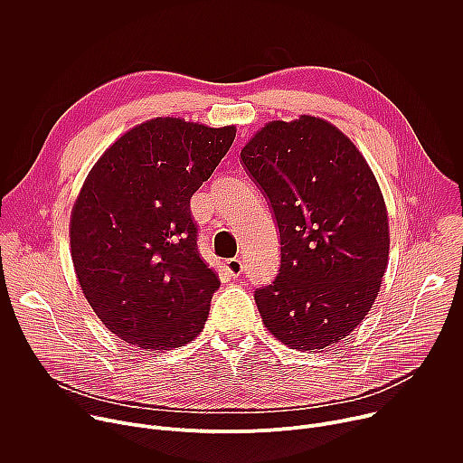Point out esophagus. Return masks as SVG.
Listing matches in <instances>:
<instances>
[{
    "mask_svg": "<svg viewBox=\"0 0 463 463\" xmlns=\"http://www.w3.org/2000/svg\"><path fill=\"white\" fill-rule=\"evenodd\" d=\"M225 271L232 277V279H238V277H241V273H243V263H241V260H238V258H231V260H227L225 263Z\"/></svg>",
    "mask_w": 463,
    "mask_h": 463,
    "instance_id": "obj_1",
    "label": "esophagus"
}]
</instances>
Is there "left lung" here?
I'll return each instance as SVG.
<instances>
[{"instance_id":"8db88e82","label":"left lung","mask_w":463,"mask_h":463,"mask_svg":"<svg viewBox=\"0 0 463 463\" xmlns=\"http://www.w3.org/2000/svg\"><path fill=\"white\" fill-rule=\"evenodd\" d=\"M240 156L280 232L279 275L254 291L263 324L300 352L341 343L368 315L388 263L375 175L339 128L309 115L266 124Z\"/></svg>"}]
</instances>
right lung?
I'll return each instance as SVG.
<instances>
[{
  "instance_id": "right-lung-1",
  "label": "right lung",
  "mask_w": 463,
  "mask_h": 463,
  "mask_svg": "<svg viewBox=\"0 0 463 463\" xmlns=\"http://www.w3.org/2000/svg\"><path fill=\"white\" fill-rule=\"evenodd\" d=\"M234 137V126L157 117L91 168L71 213V256L84 297L118 339L154 352L203 329L220 280L197 250L190 197Z\"/></svg>"
}]
</instances>
